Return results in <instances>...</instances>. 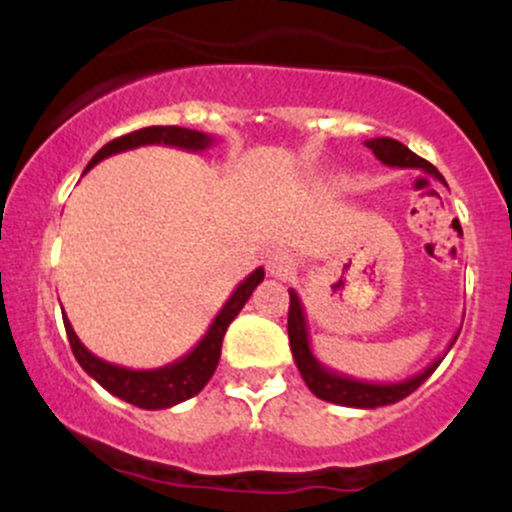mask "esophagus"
<instances>
[{
  "instance_id": "34e87169",
  "label": "esophagus",
  "mask_w": 512,
  "mask_h": 512,
  "mask_svg": "<svg viewBox=\"0 0 512 512\" xmlns=\"http://www.w3.org/2000/svg\"><path fill=\"white\" fill-rule=\"evenodd\" d=\"M296 257H293L291 250L286 248H276L267 255V272L274 279H289L296 272Z\"/></svg>"
}]
</instances>
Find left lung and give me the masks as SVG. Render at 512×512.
<instances>
[{
    "label": "left lung",
    "mask_w": 512,
    "mask_h": 512,
    "mask_svg": "<svg viewBox=\"0 0 512 512\" xmlns=\"http://www.w3.org/2000/svg\"><path fill=\"white\" fill-rule=\"evenodd\" d=\"M366 146L373 151L375 158L380 163L390 168H419L424 173L433 175V178L445 182L443 175L438 173L436 166L424 161L421 156H416L414 151H409L407 146L397 139L390 137H380V139H368ZM291 303H289V342H291V351H293V361H296L298 370H301L305 385L310 387L315 397L325 399V402L332 404H342V407H356V409H378L385 407V404H395L399 399L409 397L411 392L416 390L428 375L433 373L440 366L445 354L436 358L431 366L421 370V373L411 375V378L402 380V383H366V380H354L349 375L334 373L327 366H322L317 361V356L310 349V337H308V322H305V313H303V303L298 298L296 291H289ZM460 334V332H457ZM457 334L452 337V342L448 346V351L452 349V344L457 342Z\"/></svg>",
    "instance_id": "1"
}]
</instances>
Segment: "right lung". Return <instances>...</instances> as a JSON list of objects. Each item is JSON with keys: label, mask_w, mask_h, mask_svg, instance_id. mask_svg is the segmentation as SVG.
<instances>
[{"label": "right lung", "mask_w": 512, "mask_h": 512, "mask_svg": "<svg viewBox=\"0 0 512 512\" xmlns=\"http://www.w3.org/2000/svg\"><path fill=\"white\" fill-rule=\"evenodd\" d=\"M146 144H166V146H175V149H185V151H204L214 144V137H211V134L197 132V129H185L175 125L144 127L105 144L103 149L91 158V163H88L86 170H91L96 163H101L103 158L120 154V151H127V149H137V146H146ZM262 279H264V269L257 267L248 279L240 281L236 291L231 293V298H228L226 305L219 310V315H216L214 322L209 325L207 334L197 342L195 349L163 368L132 370V368L115 366V363H108L103 361V358H98L96 354H91V351L81 344V339L76 337L72 322L67 320V315H64V330H67L69 344H72V351L76 361H79V366L84 368L98 385L105 387L110 395L125 399V402L134 404V407L139 409H168V407H175V404L185 402V399L195 397L197 392L204 390V385L209 383V378L214 375L216 366H219L223 334H226L228 325L236 320V315L243 310V305L248 303L252 291L257 289V284H260Z\"/></svg>", "instance_id": "obj_1"}]
</instances>
